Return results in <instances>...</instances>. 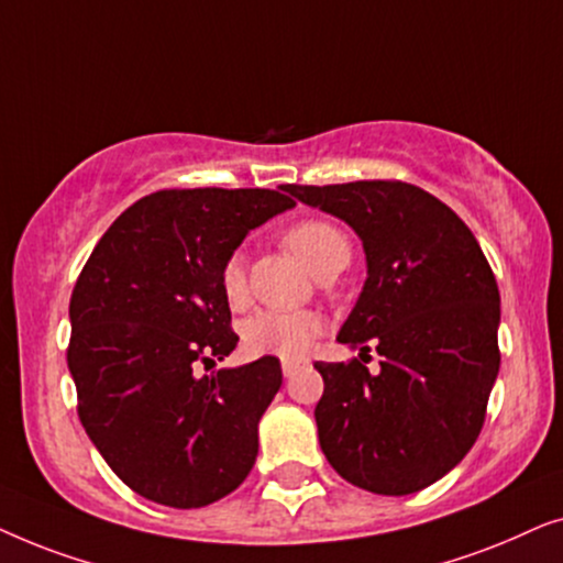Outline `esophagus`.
<instances>
[{"label": "esophagus", "instance_id": "obj_1", "mask_svg": "<svg viewBox=\"0 0 563 563\" xmlns=\"http://www.w3.org/2000/svg\"><path fill=\"white\" fill-rule=\"evenodd\" d=\"M305 361H295V358H284L282 361V372H284V376H287V379H291V376L297 374V368L302 366Z\"/></svg>", "mask_w": 563, "mask_h": 563}]
</instances>
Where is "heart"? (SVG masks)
Wrapping results in <instances>:
<instances>
[{
  "mask_svg": "<svg viewBox=\"0 0 563 563\" xmlns=\"http://www.w3.org/2000/svg\"><path fill=\"white\" fill-rule=\"evenodd\" d=\"M284 241L312 274L351 253L349 238L325 220L297 222L287 230ZM220 287L230 305L245 302V264L241 253H233L222 264ZM322 328H325V322L318 312L261 310L243 322V345L253 356L302 358L322 335Z\"/></svg>",
  "mask_w": 563,
  "mask_h": 563,
  "instance_id": "1",
  "label": "heart"
}]
</instances>
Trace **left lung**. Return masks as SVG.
Here are the masks:
<instances>
[{
	"mask_svg": "<svg viewBox=\"0 0 563 563\" xmlns=\"http://www.w3.org/2000/svg\"><path fill=\"white\" fill-rule=\"evenodd\" d=\"M356 230L366 282L338 341L379 353L325 364L314 420L320 449L345 482L374 495H412L466 456L499 372V289L464 220L405 181L284 184Z\"/></svg>",
	"mask_w": 563,
	"mask_h": 563,
	"instance_id": "1",
	"label": "left lung"
}]
</instances>
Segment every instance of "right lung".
Instances as JSON below:
<instances>
[{
    "mask_svg": "<svg viewBox=\"0 0 563 563\" xmlns=\"http://www.w3.org/2000/svg\"><path fill=\"white\" fill-rule=\"evenodd\" d=\"M279 189L153 191L112 222L76 279L66 358L79 420L112 472L158 505L218 503L256 464L279 358L202 379L195 364L235 349L220 272L249 230L295 207Z\"/></svg>",
    "mask_w": 563,
    "mask_h": 563,
    "instance_id": "add662e5",
    "label": "right lung"
}]
</instances>
